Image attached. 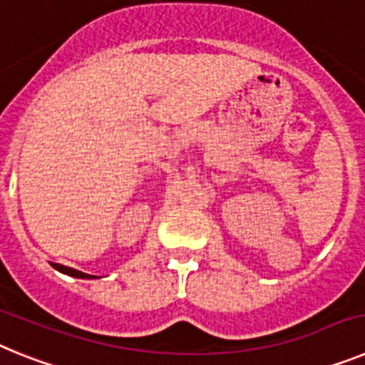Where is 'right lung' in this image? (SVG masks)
<instances>
[{"label":"right lung","mask_w":365,"mask_h":365,"mask_svg":"<svg viewBox=\"0 0 365 365\" xmlns=\"http://www.w3.org/2000/svg\"><path fill=\"white\" fill-rule=\"evenodd\" d=\"M53 267L58 270V272L67 274V276H73V278H80V279H93V278H96V276H91V274L80 272V270L69 269V267H63V265H58V263H53Z\"/></svg>","instance_id":"add662e5"}]
</instances>
